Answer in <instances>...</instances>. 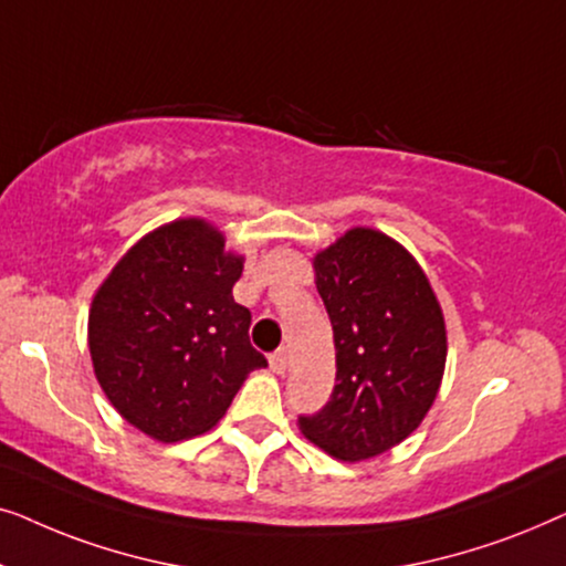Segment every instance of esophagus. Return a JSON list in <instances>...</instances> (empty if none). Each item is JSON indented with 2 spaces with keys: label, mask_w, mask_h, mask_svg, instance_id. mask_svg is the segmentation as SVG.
<instances>
[{
  "label": "esophagus",
  "mask_w": 566,
  "mask_h": 566,
  "mask_svg": "<svg viewBox=\"0 0 566 566\" xmlns=\"http://www.w3.org/2000/svg\"><path fill=\"white\" fill-rule=\"evenodd\" d=\"M270 368H273L275 374H285V368H289V350H285V347H277V350L270 355Z\"/></svg>",
  "instance_id": "esophagus-1"
}]
</instances>
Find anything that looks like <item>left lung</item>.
<instances>
[{
  "mask_svg": "<svg viewBox=\"0 0 566 566\" xmlns=\"http://www.w3.org/2000/svg\"><path fill=\"white\" fill-rule=\"evenodd\" d=\"M314 270L337 376L327 405L298 424L327 453L363 461L428 415L446 368L443 314L412 254L381 231H347L316 254Z\"/></svg>",
  "mask_w": 566,
  "mask_h": 566,
  "instance_id": "1",
  "label": "left lung"
}]
</instances>
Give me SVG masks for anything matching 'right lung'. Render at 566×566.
Masks as SVG:
<instances>
[{"mask_svg": "<svg viewBox=\"0 0 566 566\" xmlns=\"http://www.w3.org/2000/svg\"><path fill=\"white\" fill-rule=\"evenodd\" d=\"M242 258L206 221L144 237L97 291L90 312L95 376L146 436L175 443L213 428L268 358L250 343V308L231 289Z\"/></svg>", "mask_w": 566, "mask_h": 566, "instance_id": "right-lung-1", "label": "right lung"}]
</instances>
